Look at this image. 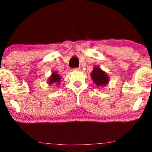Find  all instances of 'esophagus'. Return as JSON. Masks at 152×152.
Segmentation results:
<instances>
[{
	"label": "esophagus",
	"mask_w": 152,
	"mask_h": 152,
	"mask_svg": "<svg viewBox=\"0 0 152 152\" xmlns=\"http://www.w3.org/2000/svg\"><path fill=\"white\" fill-rule=\"evenodd\" d=\"M73 71H80V69H79V68H75V69H73Z\"/></svg>",
	"instance_id": "1"
}]
</instances>
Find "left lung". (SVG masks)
<instances>
[{"label": "left lung", "mask_w": 152, "mask_h": 152, "mask_svg": "<svg viewBox=\"0 0 152 152\" xmlns=\"http://www.w3.org/2000/svg\"><path fill=\"white\" fill-rule=\"evenodd\" d=\"M91 78L94 83L98 87H103L107 86L109 82V77L105 72L101 70L99 67L94 66L91 72Z\"/></svg>", "instance_id": "8db88e82"}]
</instances>
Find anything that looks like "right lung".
Wrapping results in <instances>:
<instances>
[{"mask_svg":"<svg viewBox=\"0 0 152 152\" xmlns=\"http://www.w3.org/2000/svg\"><path fill=\"white\" fill-rule=\"evenodd\" d=\"M60 82H61V76L56 72H52L51 76L48 78L49 85H52L53 83H56V85H58Z\"/></svg>","mask_w":152,"mask_h":152,"instance_id":"1","label":"right lung"}]
</instances>
